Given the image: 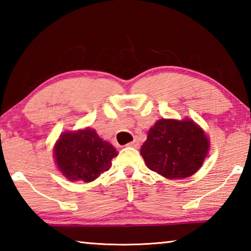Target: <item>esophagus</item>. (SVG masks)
<instances>
[{
    "instance_id": "obj_1",
    "label": "esophagus",
    "mask_w": 251,
    "mask_h": 251,
    "mask_svg": "<svg viewBox=\"0 0 251 251\" xmlns=\"http://www.w3.org/2000/svg\"><path fill=\"white\" fill-rule=\"evenodd\" d=\"M127 146H129V147H133V148H138L139 147V142L138 141H135L134 142H131V143H128L127 144Z\"/></svg>"
}]
</instances>
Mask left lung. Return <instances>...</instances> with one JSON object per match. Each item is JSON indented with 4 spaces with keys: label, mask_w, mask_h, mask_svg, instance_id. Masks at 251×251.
I'll use <instances>...</instances> for the list:
<instances>
[{
    "label": "left lung",
    "mask_w": 251,
    "mask_h": 251,
    "mask_svg": "<svg viewBox=\"0 0 251 251\" xmlns=\"http://www.w3.org/2000/svg\"><path fill=\"white\" fill-rule=\"evenodd\" d=\"M209 142L193 121L159 120L148 131L141 154L147 167L168 178L189 177L201 167Z\"/></svg>",
    "instance_id": "1"
}]
</instances>
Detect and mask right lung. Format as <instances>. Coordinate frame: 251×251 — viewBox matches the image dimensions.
I'll list each match as a JSON object with an SVG mask.
<instances>
[{
    "label": "right lung",
    "instance_id": "obj_1",
    "mask_svg": "<svg viewBox=\"0 0 251 251\" xmlns=\"http://www.w3.org/2000/svg\"><path fill=\"white\" fill-rule=\"evenodd\" d=\"M54 155L58 169L67 179L90 182L108 171L117 151L94 129L86 128L63 134L55 144Z\"/></svg>",
    "mask_w": 251,
    "mask_h": 251
}]
</instances>
